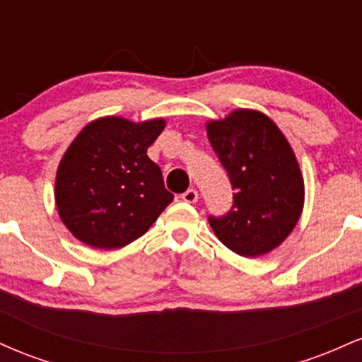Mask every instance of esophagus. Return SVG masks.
Returning a JSON list of instances; mask_svg holds the SVG:
<instances>
[{"instance_id":"obj_1","label":"esophagus","mask_w":362,"mask_h":362,"mask_svg":"<svg viewBox=\"0 0 362 362\" xmlns=\"http://www.w3.org/2000/svg\"><path fill=\"white\" fill-rule=\"evenodd\" d=\"M180 199L184 202H187V204H194V202H197L199 194H197V190H195V189H189L180 195Z\"/></svg>"}]
</instances>
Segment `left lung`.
Segmentation results:
<instances>
[{"instance_id": "1", "label": "left lung", "mask_w": 362, "mask_h": 362, "mask_svg": "<svg viewBox=\"0 0 362 362\" xmlns=\"http://www.w3.org/2000/svg\"><path fill=\"white\" fill-rule=\"evenodd\" d=\"M207 138L235 190L231 209L207 218L216 236L242 257L279 247L296 226L305 197L288 139L267 115L243 109L207 124Z\"/></svg>"}]
</instances>
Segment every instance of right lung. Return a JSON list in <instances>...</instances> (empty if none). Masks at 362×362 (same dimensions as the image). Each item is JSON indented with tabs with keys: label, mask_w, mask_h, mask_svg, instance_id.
Here are the masks:
<instances>
[{
	"label": "right lung",
	"mask_w": 362,
	"mask_h": 362,
	"mask_svg": "<svg viewBox=\"0 0 362 362\" xmlns=\"http://www.w3.org/2000/svg\"><path fill=\"white\" fill-rule=\"evenodd\" d=\"M163 127L161 119L103 117L76 136L57 168L56 204L80 242L103 250L126 247L173 201L146 155Z\"/></svg>",
	"instance_id": "obj_1"
}]
</instances>
